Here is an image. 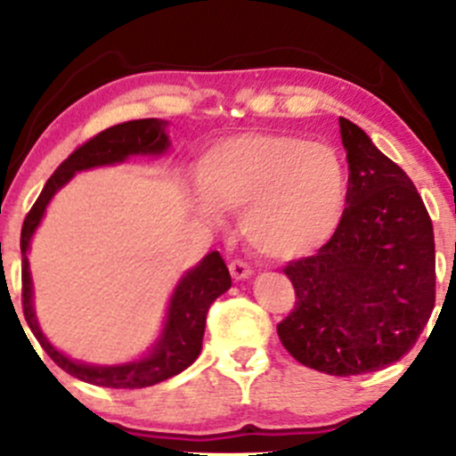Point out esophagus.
<instances>
[{
    "instance_id": "obj_1",
    "label": "esophagus",
    "mask_w": 456,
    "mask_h": 456,
    "mask_svg": "<svg viewBox=\"0 0 456 456\" xmlns=\"http://www.w3.org/2000/svg\"><path fill=\"white\" fill-rule=\"evenodd\" d=\"M229 272H232V276L235 281H244V279H248L250 274H253L250 265L244 264V261H240V259H235V261H232V264H229Z\"/></svg>"
}]
</instances>
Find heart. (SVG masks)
Instances as JSON below:
<instances>
[{"label": "heart", "instance_id": "1", "mask_svg": "<svg viewBox=\"0 0 456 456\" xmlns=\"http://www.w3.org/2000/svg\"><path fill=\"white\" fill-rule=\"evenodd\" d=\"M197 210L218 223L240 212L255 253L294 261L317 253L341 224L347 169L328 143L285 133H242L212 145L199 165Z\"/></svg>", "mask_w": 456, "mask_h": 456}]
</instances>
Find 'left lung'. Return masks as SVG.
<instances>
[{"label":"left lung","instance_id":"8db88e82","mask_svg":"<svg viewBox=\"0 0 456 456\" xmlns=\"http://www.w3.org/2000/svg\"><path fill=\"white\" fill-rule=\"evenodd\" d=\"M338 124L347 208L317 255L285 268L297 300L279 337L297 362L347 378L386 369L418 341L436 306V242L405 171L362 128Z\"/></svg>","mask_w":456,"mask_h":456}]
</instances>
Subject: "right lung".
Segmentation results:
<instances>
[{"instance_id":"1","label":"right lung","mask_w":456,"mask_h":456,"mask_svg":"<svg viewBox=\"0 0 456 456\" xmlns=\"http://www.w3.org/2000/svg\"><path fill=\"white\" fill-rule=\"evenodd\" d=\"M171 141L167 134L165 119H133L102 130L86 145L72 151L49 177L40 197L36 199L23 229H20V255H23V313L28 326L51 355L57 366L70 373L72 378L87 381L104 388H145L182 373L201 354L203 332H206L208 308L218 296L232 287L227 265L218 250H212L195 268L186 270L174 287V294L167 305L162 328L148 352L128 362L118 364H90L75 360L55 347L40 328L34 308V281L29 272V246L36 229L43 223L51 199L75 177L78 171L113 167L128 160L130 156H162L169 150Z\"/></svg>"}]
</instances>
